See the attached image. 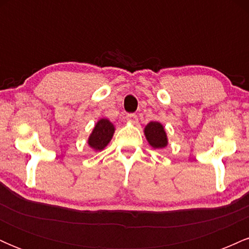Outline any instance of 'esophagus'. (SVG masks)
<instances>
[{
  "instance_id": "obj_1",
  "label": "esophagus",
  "mask_w": 249,
  "mask_h": 249,
  "mask_svg": "<svg viewBox=\"0 0 249 249\" xmlns=\"http://www.w3.org/2000/svg\"><path fill=\"white\" fill-rule=\"evenodd\" d=\"M126 122L130 123V124H138V117L136 115H133V113H130V115L126 116Z\"/></svg>"
}]
</instances>
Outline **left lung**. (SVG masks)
<instances>
[{
	"label": "left lung",
	"instance_id": "obj_1",
	"mask_svg": "<svg viewBox=\"0 0 249 249\" xmlns=\"http://www.w3.org/2000/svg\"><path fill=\"white\" fill-rule=\"evenodd\" d=\"M145 138L153 148H165L168 145V139L164 125L159 122H150L144 127Z\"/></svg>",
	"mask_w": 249,
	"mask_h": 249
}]
</instances>
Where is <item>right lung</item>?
I'll return each mask as SVG.
<instances>
[{"instance_id":"obj_1","label":"right lung","mask_w":249,"mask_h":249,"mask_svg":"<svg viewBox=\"0 0 249 249\" xmlns=\"http://www.w3.org/2000/svg\"><path fill=\"white\" fill-rule=\"evenodd\" d=\"M115 131V125L107 118H101L96 123L92 132L89 136L88 145L96 152L104 150L112 139Z\"/></svg>"}]
</instances>
